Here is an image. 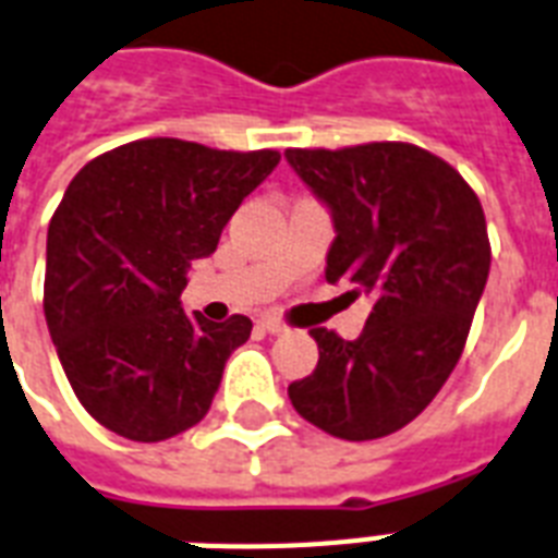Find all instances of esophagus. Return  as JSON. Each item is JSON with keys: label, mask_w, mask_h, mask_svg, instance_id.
Returning a JSON list of instances; mask_svg holds the SVG:
<instances>
[{"label": "esophagus", "mask_w": 558, "mask_h": 558, "mask_svg": "<svg viewBox=\"0 0 558 558\" xmlns=\"http://www.w3.org/2000/svg\"><path fill=\"white\" fill-rule=\"evenodd\" d=\"M260 327L263 330H269V333H283V330H287V322L278 316H260Z\"/></svg>", "instance_id": "1"}]
</instances>
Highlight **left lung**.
<instances>
[{"label": "left lung", "mask_w": 558, "mask_h": 558, "mask_svg": "<svg viewBox=\"0 0 558 558\" xmlns=\"http://www.w3.org/2000/svg\"><path fill=\"white\" fill-rule=\"evenodd\" d=\"M287 160L333 213L325 278L372 298L354 342L310 330L318 365L289 383V401L336 439H383L424 412L462 356L492 266L483 204L412 143L287 148Z\"/></svg>", "instance_id": "1"}]
</instances>
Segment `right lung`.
Segmentation results:
<instances>
[{"mask_svg":"<svg viewBox=\"0 0 558 558\" xmlns=\"http://www.w3.org/2000/svg\"><path fill=\"white\" fill-rule=\"evenodd\" d=\"M275 148L175 137L110 148L66 186L46 236L43 313L72 392L117 436L163 441L207 415L248 316H186V269L219 245Z\"/></svg>","mask_w":558,"mask_h":558,"instance_id":"1","label":"right lung"}]
</instances>
